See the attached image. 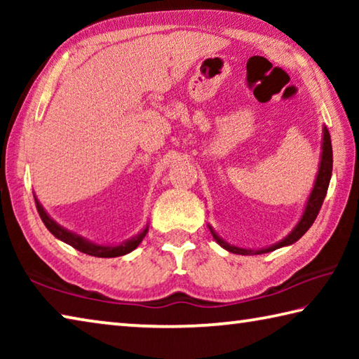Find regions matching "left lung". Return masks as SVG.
<instances>
[{
	"instance_id": "obj_1",
	"label": "left lung",
	"mask_w": 359,
	"mask_h": 359,
	"mask_svg": "<svg viewBox=\"0 0 359 359\" xmlns=\"http://www.w3.org/2000/svg\"><path fill=\"white\" fill-rule=\"evenodd\" d=\"M331 174H332V145H331L330 131H327V128L325 126L323 128V144H321V161H320L317 179H315V185L312 188L311 196H309V199H307L306 209H304L301 220L297 222V224L293 228V231H291V233L287 236V238L282 239L280 242H277V244H274V245L261 248V250H247V248L229 245L228 242H224L220 236H218L215 231L212 229V226H209L212 236H214V239L224 248V250H228L231 253H238V255H261V253L277 250V248H280V247H287V245L294 244L296 241H299L302 236L307 233V229L312 226L315 218H317L318 212L321 209V204H323V201H325L327 187H330Z\"/></svg>"
}]
</instances>
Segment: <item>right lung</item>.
<instances>
[{
  "mask_svg": "<svg viewBox=\"0 0 359 359\" xmlns=\"http://www.w3.org/2000/svg\"><path fill=\"white\" fill-rule=\"evenodd\" d=\"M34 201H36V209H38V212H39L42 223L46 224V228L50 231V233L55 236L57 239L66 242V244L74 247L79 252L92 255V257L114 258V257H121V255L130 253L135 250L139 244H141L142 239L145 238V234H147V231H149V226H145L141 233L135 236V238L121 242V244H118V245H100V244H95V242H92V241H87L85 238H82V236L72 233V231H68L66 228L60 226L55 220H52V218L48 217V214L39 204L38 199L34 198Z\"/></svg>",
  "mask_w": 359,
  "mask_h": 359,
  "instance_id": "obj_1",
  "label": "right lung"
}]
</instances>
